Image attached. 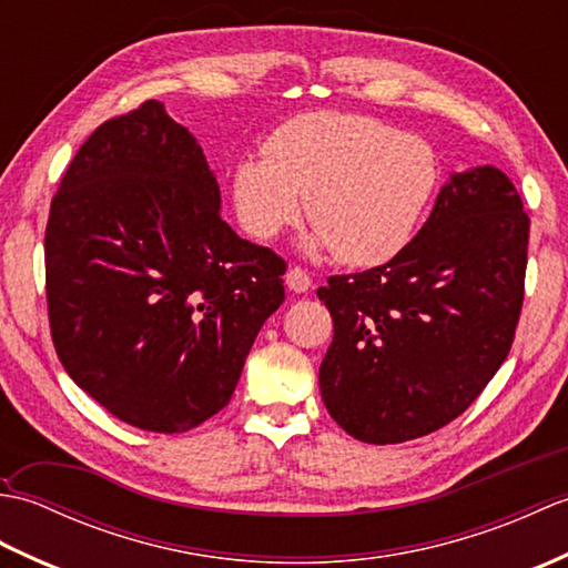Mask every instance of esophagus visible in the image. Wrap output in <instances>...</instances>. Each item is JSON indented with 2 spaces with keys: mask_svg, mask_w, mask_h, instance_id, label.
<instances>
[{
  "mask_svg": "<svg viewBox=\"0 0 568 568\" xmlns=\"http://www.w3.org/2000/svg\"><path fill=\"white\" fill-rule=\"evenodd\" d=\"M285 285H287V291H293V293H307L312 287V277L303 268L293 265V268H287V273H285Z\"/></svg>",
  "mask_w": 568,
  "mask_h": 568,
  "instance_id": "1",
  "label": "esophagus"
}]
</instances>
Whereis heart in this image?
<instances>
[{"label":"heart","instance_id":"obj_1","mask_svg":"<svg viewBox=\"0 0 568 568\" xmlns=\"http://www.w3.org/2000/svg\"><path fill=\"white\" fill-rule=\"evenodd\" d=\"M263 155L232 175L234 210L256 239H273L300 210L315 224L305 248L348 265H381L413 239L439 185V163L419 136L364 114L310 112L273 131Z\"/></svg>","mask_w":568,"mask_h":568}]
</instances>
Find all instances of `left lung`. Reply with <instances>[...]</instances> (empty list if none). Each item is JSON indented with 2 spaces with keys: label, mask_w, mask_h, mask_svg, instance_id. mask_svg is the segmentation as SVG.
<instances>
[{
  "label": "left lung",
  "mask_w": 568,
  "mask_h": 568,
  "mask_svg": "<svg viewBox=\"0 0 568 568\" xmlns=\"http://www.w3.org/2000/svg\"><path fill=\"white\" fill-rule=\"evenodd\" d=\"M529 220L496 165L452 173L417 236L385 265L334 275L320 366L329 415L366 444L449 425L508 356L525 297Z\"/></svg>",
  "instance_id": "1"
}]
</instances>
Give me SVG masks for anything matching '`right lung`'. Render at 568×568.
I'll return each instance as SVG.
<instances>
[{
	"label": "right lung",
	"mask_w": 568,
	"mask_h": 568,
	"mask_svg": "<svg viewBox=\"0 0 568 568\" xmlns=\"http://www.w3.org/2000/svg\"><path fill=\"white\" fill-rule=\"evenodd\" d=\"M197 139L155 100L82 143L51 202L45 295L60 364L106 413L178 434L232 397L285 263L222 220Z\"/></svg>",
	"instance_id": "1"
}]
</instances>
